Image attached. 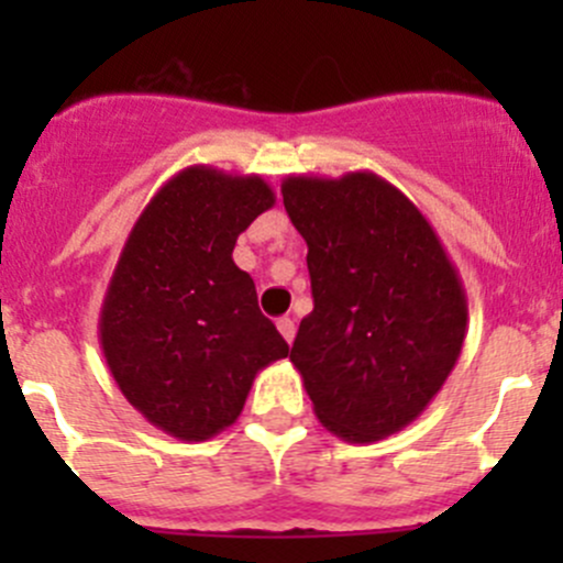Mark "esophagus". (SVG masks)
Listing matches in <instances>:
<instances>
[{"mask_svg": "<svg viewBox=\"0 0 563 563\" xmlns=\"http://www.w3.org/2000/svg\"><path fill=\"white\" fill-rule=\"evenodd\" d=\"M277 329H280V334L286 338V343H291L294 334H297V323H294V318H288V316L277 318Z\"/></svg>", "mask_w": 563, "mask_h": 563, "instance_id": "34e87169", "label": "esophagus"}]
</instances>
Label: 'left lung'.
Masks as SVG:
<instances>
[{
    "label": "left lung",
    "instance_id": "left-lung-1",
    "mask_svg": "<svg viewBox=\"0 0 563 563\" xmlns=\"http://www.w3.org/2000/svg\"><path fill=\"white\" fill-rule=\"evenodd\" d=\"M280 190L313 286L294 367L329 433L387 439L455 367L468 329L463 280L428 218L378 174H294Z\"/></svg>",
    "mask_w": 563,
    "mask_h": 563
}]
</instances>
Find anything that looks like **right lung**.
I'll return each mask as SVG.
<instances>
[{"mask_svg": "<svg viewBox=\"0 0 563 563\" xmlns=\"http://www.w3.org/2000/svg\"><path fill=\"white\" fill-rule=\"evenodd\" d=\"M272 207L258 174L181 168L119 253L100 349L130 406L174 439L207 441L231 428L255 376L288 356L253 277L231 258L236 236Z\"/></svg>", "mask_w": 563, "mask_h": 563, "instance_id": "1", "label": "right lung"}]
</instances>
